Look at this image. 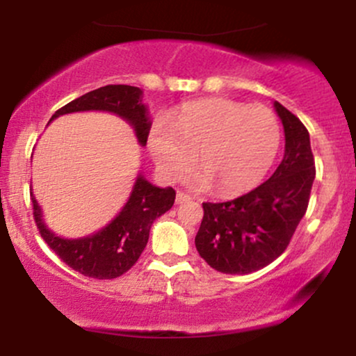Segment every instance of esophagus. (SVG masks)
I'll list each match as a JSON object with an SVG mask.
<instances>
[{"label": "esophagus", "instance_id": "esophagus-1", "mask_svg": "<svg viewBox=\"0 0 356 356\" xmlns=\"http://www.w3.org/2000/svg\"><path fill=\"white\" fill-rule=\"evenodd\" d=\"M191 199V195L187 194V192L184 191H177V195H175V202L177 204H182V202H187Z\"/></svg>", "mask_w": 356, "mask_h": 356}]
</instances>
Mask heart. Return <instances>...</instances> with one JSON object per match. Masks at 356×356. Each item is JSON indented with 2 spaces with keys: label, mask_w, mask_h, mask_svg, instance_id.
Masks as SVG:
<instances>
[{
  "label": "heart",
  "mask_w": 356,
  "mask_h": 356,
  "mask_svg": "<svg viewBox=\"0 0 356 356\" xmlns=\"http://www.w3.org/2000/svg\"><path fill=\"white\" fill-rule=\"evenodd\" d=\"M281 145L276 113L263 105L227 99L195 102L150 129L149 147L159 172L175 181L194 165L195 152L204 170L197 187L212 182L229 195L254 187L271 169Z\"/></svg>",
  "instance_id": "heart-1"
}]
</instances>
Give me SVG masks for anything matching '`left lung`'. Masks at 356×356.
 <instances>
[{"label": "left lung", "mask_w": 356, "mask_h": 356, "mask_svg": "<svg viewBox=\"0 0 356 356\" xmlns=\"http://www.w3.org/2000/svg\"><path fill=\"white\" fill-rule=\"evenodd\" d=\"M275 108L286 140L275 174L232 201L202 202L195 248L212 269L224 275H248L271 264L288 248L308 209L316 175L309 134L280 102Z\"/></svg>", "instance_id": "1"}]
</instances>
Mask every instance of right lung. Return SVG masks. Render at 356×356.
<instances>
[{"label":"right lung","instance_id":"obj_1","mask_svg":"<svg viewBox=\"0 0 356 356\" xmlns=\"http://www.w3.org/2000/svg\"><path fill=\"white\" fill-rule=\"evenodd\" d=\"M140 97L142 90L137 87L107 85L92 90L58 108L53 113L51 120L63 113L105 110L125 118L136 130L140 145H145L152 124ZM174 201L175 191L172 187L161 189L138 175L124 209L108 226L88 238L63 239L44 226L42 209L31 195L33 218L44 243L67 266L95 280H113L129 271L147 246L152 222L169 211Z\"/></svg>","mask_w":356,"mask_h":356}]
</instances>
